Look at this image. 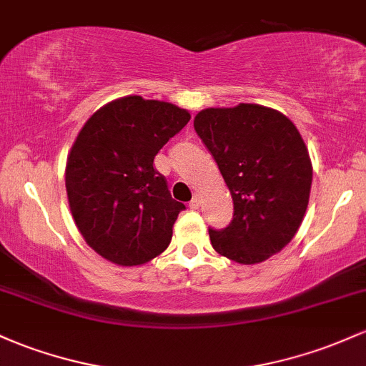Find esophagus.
<instances>
[{
  "label": "esophagus",
  "mask_w": 366,
  "mask_h": 366,
  "mask_svg": "<svg viewBox=\"0 0 366 366\" xmlns=\"http://www.w3.org/2000/svg\"><path fill=\"white\" fill-rule=\"evenodd\" d=\"M199 204H202V198H199V194H196L194 198L191 199L189 207L192 208V210H198V208H199Z\"/></svg>",
  "instance_id": "esophagus-1"
}]
</instances>
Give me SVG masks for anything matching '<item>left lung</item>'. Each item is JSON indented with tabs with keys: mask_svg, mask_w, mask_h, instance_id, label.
I'll return each instance as SVG.
<instances>
[{
	"mask_svg": "<svg viewBox=\"0 0 366 366\" xmlns=\"http://www.w3.org/2000/svg\"><path fill=\"white\" fill-rule=\"evenodd\" d=\"M194 130L219 164L234 204L231 224L210 229L217 254L244 266L283 250L306 215L312 164L302 135L272 107H208Z\"/></svg>",
	"mask_w": 366,
	"mask_h": 366,
	"instance_id": "obj_1",
	"label": "left lung"
}]
</instances>
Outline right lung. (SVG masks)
<instances>
[{
  "mask_svg": "<svg viewBox=\"0 0 366 366\" xmlns=\"http://www.w3.org/2000/svg\"><path fill=\"white\" fill-rule=\"evenodd\" d=\"M189 119L175 104L128 95L95 111L74 139L66 163L72 219L116 266L146 264L170 244L186 207L172 198L154 156Z\"/></svg>",
  "mask_w": 366,
  "mask_h": 366,
  "instance_id": "1",
  "label": "right lung"
}]
</instances>
